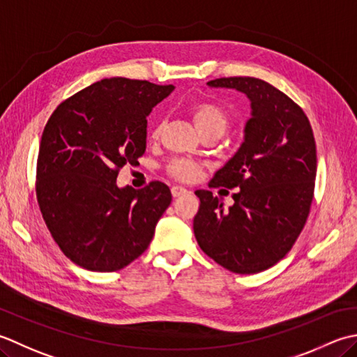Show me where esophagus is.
Instances as JSON below:
<instances>
[{"label":"esophagus","instance_id":"obj_1","mask_svg":"<svg viewBox=\"0 0 357 357\" xmlns=\"http://www.w3.org/2000/svg\"><path fill=\"white\" fill-rule=\"evenodd\" d=\"M171 192H172L174 197H180V195H185V194H188L189 191H188L186 188H183V186H172V188H171Z\"/></svg>","mask_w":357,"mask_h":357}]
</instances>
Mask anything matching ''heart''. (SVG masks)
I'll return each instance as SVG.
<instances>
[{
	"label": "heart",
	"instance_id": "heart-1",
	"mask_svg": "<svg viewBox=\"0 0 357 357\" xmlns=\"http://www.w3.org/2000/svg\"><path fill=\"white\" fill-rule=\"evenodd\" d=\"M189 115L203 135H222L229 125L228 112L214 101H197V103L189 106ZM160 130H162V121H157L151 130V137L157 138ZM166 171L172 178L178 181H194L200 176L202 165L191 158H176L166 166Z\"/></svg>",
	"mask_w": 357,
	"mask_h": 357
}]
</instances>
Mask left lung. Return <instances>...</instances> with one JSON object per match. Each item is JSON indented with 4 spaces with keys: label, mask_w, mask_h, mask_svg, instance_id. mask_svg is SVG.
<instances>
[{
    "label": "left lung",
    "mask_w": 357,
    "mask_h": 357,
    "mask_svg": "<svg viewBox=\"0 0 357 357\" xmlns=\"http://www.w3.org/2000/svg\"><path fill=\"white\" fill-rule=\"evenodd\" d=\"M251 100L245 142L209 186L236 189L228 211L199 189L194 234L202 251L227 270L256 274L287 256L307 223L317 171L316 140L302 107L264 79L228 77L208 82Z\"/></svg>",
    "instance_id": "left-lung-1"
}]
</instances>
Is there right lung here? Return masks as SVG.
<instances>
[{
  "label": "right lung",
  "instance_id": "right-lung-1",
  "mask_svg": "<svg viewBox=\"0 0 357 357\" xmlns=\"http://www.w3.org/2000/svg\"><path fill=\"white\" fill-rule=\"evenodd\" d=\"M172 84L105 78L61 101L43 130L36 160L38 206L64 256L112 273L148 250L171 205L168 185L119 188L125 165L146 151V117Z\"/></svg>",
  "mask_w": 357,
  "mask_h": 357
}]
</instances>
